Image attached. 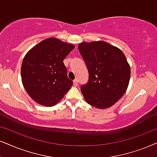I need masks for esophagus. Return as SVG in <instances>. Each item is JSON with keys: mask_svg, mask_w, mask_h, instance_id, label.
Segmentation results:
<instances>
[{"mask_svg": "<svg viewBox=\"0 0 157 157\" xmlns=\"http://www.w3.org/2000/svg\"><path fill=\"white\" fill-rule=\"evenodd\" d=\"M73 85H74L75 87H77L78 85V80H75L73 81Z\"/></svg>", "mask_w": 157, "mask_h": 157, "instance_id": "esophagus-1", "label": "esophagus"}]
</instances>
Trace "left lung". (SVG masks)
Listing matches in <instances>:
<instances>
[{
    "mask_svg": "<svg viewBox=\"0 0 157 157\" xmlns=\"http://www.w3.org/2000/svg\"><path fill=\"white\" fill-rule=\"evenodd\" d=\"M78 49L89 73L88 84L81 87L85 101L105 109L116 104L128 89L130 67L117 47L105 41L82 42Z\"/></svg>",
    "mask_w": 157,
    "mask_h": 157,
    "instance_id": "left-lung-1",
    "label": "left lung"
}]
</instances>
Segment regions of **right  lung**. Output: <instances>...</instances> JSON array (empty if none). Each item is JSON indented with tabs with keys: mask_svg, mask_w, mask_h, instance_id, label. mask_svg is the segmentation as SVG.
I'll list each match as a JSON object with an SVG mask.
<instances>
[{
	"mask_svg": "<svg viewBox=\"0 0 157 157\" xmlns=\"http://www.w3.org/2000/svg\"><path fill=\"white\" fill-rule=\"evenodd\" d=\"M74 48L71 43L49 37L26 53L21 67V82L37 104L54 106L70 90L72 81L67 77L63 60Z\"/></svg>",
	"mask_w": 157,
	"mask_h": 157,
	"instance_id": "add662e5",
	"label": "right lung"
}]
</instances>
